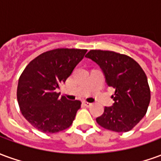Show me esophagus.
<instances>
[{"label": "esophagus", "mask_w": 161, "mask_h": 161, "mask_svg": "<svg viewBox=\"0 0 161 161\" xmlns=\"http://www.w3.org/2000/svg\"><path fill=\"white\" fill-rule=\"evenodd\" d=\"M83 103H84V106H86V107H91V105H92L91 103H89V102H86V101L83 102Z\"/></svg>", "instance_id": "34e87169"}]
</instances>
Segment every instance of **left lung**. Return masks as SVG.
Segmentation results:
<instances>
[{
  "label": "left lung",
  "mask_w": 161,
  "mask_h": 161,
  "mask_svg": "<svg viewBox=\"0 0 161 161\" xmlns=\"http://www.w3.org/2000/svg\"><path fill=\"white\" fill-rule=\"evenodd\" d=\"M85 57L97 64L108 86L115 90L111 97L114 103L105 107L97 122L111 131L131 130L144 117L150 103V89L144 70L132 58L115 52L91 50Z\"/></svg>",
  "instance_id": "1"
}]
</instances>
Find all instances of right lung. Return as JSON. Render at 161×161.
<instances>
[{"instance_id":"1","label":"right lung","mask_w":161,"mask_h":161,"mask_svg":"<svg viewBox=\"0 0 161 161\" xmlns=\"http://www.w3.org/2000/svg\"><path fill=\"white\" fill-rule=\"evenodd\" d=\"M86 52L68 48L48 51L32 60L23 70L17 100L23 116L38 130L53 134L72 124L81 102L60 97L56 90L70 77Z\"/></svg>"}]
</instances>
